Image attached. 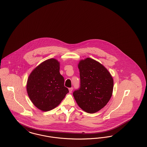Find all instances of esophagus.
I'll list each match as a JSON object with an SVG mask.
<instances>
[{
	"mask_svg": "<svg viewBox=\"0 0 147 147\" xmlns=\"http://www.w3.org/2000/svg\"><path fill=\"white\" fill-rule=\"evenodd\" d=\"M73 87H71V88H69V93H71V92H72V90H73Z\"/></svg>",
	"mask_w": 147,
	"mask_h": 147,
	"instance_id": "34e87169",
	"label": "esophagus"
}]
</instances>
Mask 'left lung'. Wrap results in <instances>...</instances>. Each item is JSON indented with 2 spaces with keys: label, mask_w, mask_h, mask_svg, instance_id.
I'll return each mask as SVG.
<instances>
[{
  "label": "left lung",
  "mask_w": 147,
  "mask_h": 147,
  "mask_svg": "<svg viewBox=\"0 0 147 147\" xmlns=\"http://www.w3.org/2000/svg\"><path fill=\"white\" fill-rule=\"evenodd\" d=\"M79 88L73 95L78 106L88 113L101 109L109 102L114 82L110 73L100 63L90 58L80 61Z\"/></svg>",
  "instance_id": "obj_1"
}]
</instances>
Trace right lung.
Listing matches in <instances>:
<instances>
[{
    "instance_id": "1",
    "label": "right lung",
    "mask_w": 147,
    "mask_h": 147,
    "mask_svg": "<svg viewBox=\"0 0 147 147\" xmlns=\"http://www.w3.org/2000/svg\"><path fill=\"white\" fill-rule=\"evenodd\" d=\"M59 70V62L50 59L36 67L28 77V96L34 105L42 111H49L58 106L69 92Z\"/></svg>"
}]
</instances>
